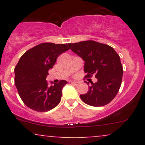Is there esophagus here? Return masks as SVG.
<instances>
[{
  "label": "esophagus",
  "instance_id": "esophagus-1",
  "mask_svg": "<svg viewBox=\"0 0 145 145\" xmlns=\"http://www.w3.org/2000/svg\"><path fill=\"white\" fill-rule=\"evenodd\" d=\"M71 83L72 84H74V85H75V86H78V84H79V82H76V81H73V82H71Z\"/></svg>",
  "mask_w": 145,
  "mask_h": 145
}]
</instances>
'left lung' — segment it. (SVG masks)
<instances>
[{"instance_id":"obj_1","label":"left lung","mask_w":145,"mask_h":145,"mask_svg":"<svg viewBox=\"0 0 145 145\" xmlns=\"http://www.w3.org/2000/svg\"><path fill=\"white\" fill-rule=\"evenodd\" d=\"M69 49L84 61L85 77L95 75L97 82L89 85L86 93L80 95L86 104L95 107L108 104L115 97L121 85L123 66L119 54L112 47L94 41L68 44Z\"/></svg>"}]
</instances>
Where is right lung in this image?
Listing matches in <instances>:
<instances>
[{"mask_svg": "<svg viewBox=\"0 0 145 145\" xmlns=\"http://www.w3.org/2000/svg\"><path fill=\"white\" fill-rule=\"evenodd\" d=\"M69 48L65 44L43 43L29 50L21 56L14 69L15 84L26 106L37 112H47L59 104L66 80L50 82L46 77L60 54Z\"/></svg>", "mask_w": 145, "mask_h": 145, "instance_id": "right-lung-1", "label": "right lung"}]
</instances>
